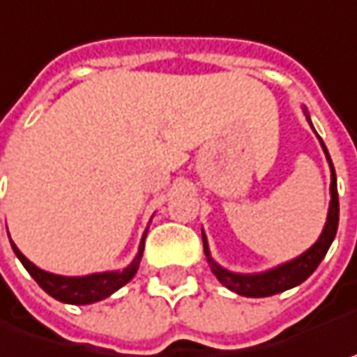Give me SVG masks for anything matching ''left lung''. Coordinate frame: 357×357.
<instances>
[{"mask_svg":"<svg viewBox=\"0 0 357 357\" xmlns=\"http://www.w3.org/2000/svg\"><path fill=\"white\" fill-rule=\"evenodd\" d=\"M303 114L310 121V116L307 112L303 109ZM312 126V121H310ZM314 130V126H312ZM316 132V130H314ZM319 144L324 148V153L330 162V169H332V183H330V194H332V199H330V209H328V220H326V225L321 229V236L318 238V241L307 250L303 252L302 256H298L296 259L287 261V264H282L278 268L268 271H261V273H234V271H227L222 266H218L213 261V257L209 254L208 240H206V234L202 231V240H204V254L208 257V264L213 275L224 284L227 289L240 294V296H245V298H268V296H273V294H280V291H286L289 287L300 286L302 282H305L316 268L319 266V261L324 259V256L328 254L330 245H332L333 238H335V231H337V222H340V199H337V183H335V172H333L332 158L328 153V149L324 146L321 137H319Z\"/></svg>","mask_w":357,"mask_h":357,"instance_id":"left-lung-1","label":"left lung"}]
</instances>
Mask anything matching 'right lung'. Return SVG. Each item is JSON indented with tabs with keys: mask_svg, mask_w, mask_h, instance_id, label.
Masks as SVG:
<instances>
[{
	"mask_svg": "<svg viewBox=\"0 0 357 357\" xmlns=\"http://www.w3.org/2000/svg\"><path fill=\"white\" fill-rule=\"evenodd\" d=\"M146 236L139 241V250L137 256L133 257V261L123 268L121 271H101V273H89V275H55L45 270H39L36 264H31L27 257L17 250V245L11 241V248L15 252V256L20 257V261L24 264V268L29 271V275L39 284V287L43 291H47L52 298H55L57 302L63 303H75V305H86V303L100 302L109 298L114 291H117L121 286H126L135 271L139 268V261L144 256V243H146Z\"/></svg>",
	"mask_w": 357,
	"mask_h": 357,
	"instance_id": "1",
	"label": "right lung"
}]
</instances>
